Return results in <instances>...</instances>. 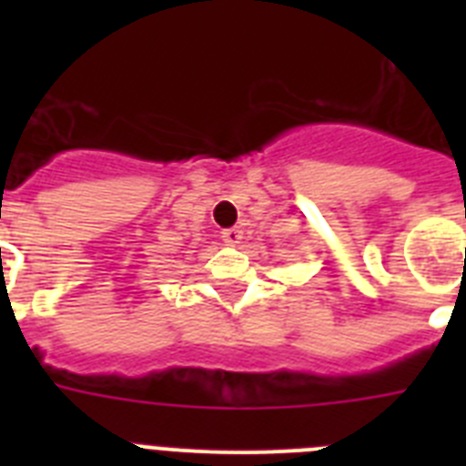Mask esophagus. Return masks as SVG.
I'll return each instance as SVG.
<instances>
[{
  "label": "esophagus",
  "instance_id": "34e87169",
  "mask_svg": "<svg viewBox=\"0 0 466 466\" xmlns=\"http://www.w3.org/2000/svg\"><path fill=\"white\" fill-rule=\"evenodd\" d=\"M221 238H224L226 245H230V247L240 245V242H242V228H240V226H230V228H226L224 233H221Z\"/></svg>",
  "mask_w": 466,
  "mask_h": 466
}]
</instances>
